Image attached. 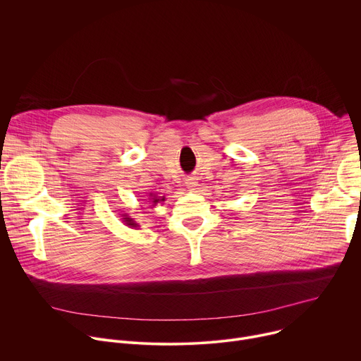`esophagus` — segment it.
<instances>
[{"label":"esophagus","mask_w":361,"mask_h":361,"mask_svg":"<svg viewBox=\"0 0 361 361\" xmlns=\"http://www.w3.org/2000/svg\"><path fill=\"white\" fill-rule=\"evenodd\" d=\"M185 185H187V188H188V190H195V187H197V181H195L194 178H188V180L185 181Z\"/></svg>","instance_id":"esophagus-1"}]
</instances>
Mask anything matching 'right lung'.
I'll use <instances>...</instances> for the list:
<instances>
[{
	"instance_id": "1",
	"label": "right lung",
	"mask_w": 361,
	"mask_h": 361,
	"mask_svg": "<svg viewBox=\"0 0 361 361\" xmlns=\"http://www.w3.org/2000/svg\"><path fill=\"white\" fill-rule=\"evenodd\" d=\"M149 202H151V207H156V205L159 204V202H163V201H166V197L163 195V197H160V195H156V194H149ZM123 221L126 223V226H128V227H131V228H135V227H138V224L133 220V219H130L127 214H123Z\"/></svg>"
}]
</instances>
